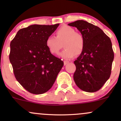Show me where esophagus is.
<instances>
[{
	"instance_id": "34e87169",
	"label": "esophagus",
	"mask_w": 121,
	"mask_h": 121,
	"mask_svg": "<svg viewBox=\"0 0 121 121\" xmlns=\"http://www.w3.org/2000/svg\"><path fill=\"white\" fill-rule=\"evenodd\" d=\"M69 62L68 61H64V65H66V64H68Z\"/></svg>"
}]
</instances>
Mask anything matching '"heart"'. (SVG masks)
Masks as SVG:
<instances>
[{
	"label": "heart",
	"instance_id": "heart-1",
	"mask_svg": "<svg viewBox=\"0 0 121 121\" xmlns=\"http://www.w3.org/2000/svg\"><path fill=\"white\" fill-rule=\"evenodd\" d=\"M56 37L49 36L45 40V45L53 55H56L61 48L65 49L59 56L64 59H71L75 55H80L84 48L85 40L82 35L77 32L73 28L64 26L56 31Z\"/></svg>",
	"mask_w": 121,
	"mask_h": 121
}]
</instances>
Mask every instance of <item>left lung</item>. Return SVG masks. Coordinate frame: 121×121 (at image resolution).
<instances>
[{"label":"left lung","mask_w":121,"mask_h":121,"mask_svg":"<svg viewBox=\"0 0 121 121\" xmlns=\"http://www.w3.org/2000/svg\"><path fill=\"white\" fill-rule=\"evenodd\" d=\"M84 37V48L74 63L73 78L80 89L87 92L98 91L109 78L114 60L111 40L99 27L82 20L70 23Z\"/></svg>","instance_id":"obj_1"}]
</instances>
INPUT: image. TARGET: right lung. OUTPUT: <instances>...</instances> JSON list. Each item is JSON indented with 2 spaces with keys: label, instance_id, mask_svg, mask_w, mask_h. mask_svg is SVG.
Masks as SVG:
<instances>
[{
  "label": "right lung",
  "instance_id": "right-lung-1",
  "mask_svg": "<svg viewBox=\"0 0 121 121\" xmlns=\"http://www.w3.org/2000/svg\"><path fill=\"white\" fill-rule=\"evenodd\" d=\"M59 26L31 25L19 30L11 42L9 59L15 78L30 93L49 91L63 66L64 62L45 45L47 37Z\"/></svg>",
  "mask_w": 121,
  "mask_h": 121
}]
</instances>
